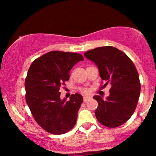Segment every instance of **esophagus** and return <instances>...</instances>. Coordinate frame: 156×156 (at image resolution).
<instances>
[{
    "mask_svg": "<svg viewBox=\"0 0 156 156\" xmlns=\"http://www.w3.org/2000/svg\"><path fill=\"white\" fill-rule=\"evenodd\" d=\"M91 99V97H88V96H85V97H84V98H83V100H84V102H86L87 101H89V100H90Z\"/></svg>",
    "mask_w": 156,
    "mask_h": 156,
    "instance_id": "obj_1",
    "label": "esophagus"
}]
</instances>
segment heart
I'll use <instances>...</instances> for the list:
<instances>
[{"mask_svg": "<svg viewBox=\"0 0 156 156\" xmlns=\"http://www.w3.org/2000/svg\"><path fill=\"white\" fill-rule=\"evenodd\" d=\"M83 91H84V92H85V93H87V90H86V89H84V90H83Z\"/></svg>", "mask_w": 156, "mask_h": 156, "instance_id": "obj_1", "label": "heart"}]
</instances>
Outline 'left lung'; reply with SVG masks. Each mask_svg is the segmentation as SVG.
I'll list each match as a JSON object with an SVG mask.
<instances>
[{
	"mask_svg": "<svg viewBox=\"0 0 156 156\" xmlns=\"http://www.w3.org/2000/svg\"><path fill=\"white\" fill-rule=\"evenodd\" d=\"M99 69L100 77L106 87L111 84L110 94L103 99L101 96L93 98L98 101L95 115L100 123L115 128L126 122L135 111L140 92L137 69L133 62L122 51L114 47H100L84 53Z\"/></svg>",
	"mask_w": 156,
	"mask_h": 156,
	"instance_id": "8db88e82",
	"label": "left lung"
}]
</instances>
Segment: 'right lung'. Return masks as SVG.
I'll list each match as a JSON object with an SVG mask.
<instances>
[{"label": "right lung", "mask_w": 156, "mask_h": 156, "mask_svg": "<svg viewBox=\"0 0 156 156\" xmlns=\"http://www.w3.org/2000/svg\"><path fill=\"white\" fill-rule=\"evenodd\" d=\"M82 60L78 53L52 51L34 60L29 68L25 100L36 122L48 133L63 134L75 125L82 96L72 94L67 101L61 99L59 90L69 80L74 65Z\"/></svg>", "instance_id": "add662e5"}]
</instances>
